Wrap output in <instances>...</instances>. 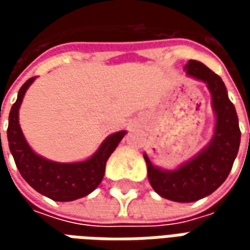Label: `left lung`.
Returning a JSON list of instances; mask_svg holds the SVG:
<instances>
[{
	"mask_svg": "<svg viewBox=\"0 0 250 250\" xmlns=\"http://www.w3.org/2000/svg\"><path fill=\"white\" fill-rule=\"evenodd\" d=\"M185 72L209 88L215 125L209 145L175 170L154 166L145 154L152 188L163 198L175 202H194L220 188L230 173L241 141L236 108L229 100L222 79L197 60H190Z\"/></svg>",
	"mask_w": 250,
	"mask_h": 250,
	"instance_id": "8db88e82",
	"label": "left lung"
}]
</instances>
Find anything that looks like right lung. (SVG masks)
<instances>
[{"mask_svg":"<svg viewBox=\"0 0 250 250\" xmlns=\"http://www.w3.org/2000/svg\"><path fill=\"white\" fill-rule=\"evenodd\" d=\"M36 77L20 88L16 103L9 114L8 142L20 174L28 184L48 198L59 202L75 201L92 193L102 182L105 163L125 135V131L107 136L92 157L82 162L60 163L36 154L25 139L19 123V109L22 99ZM1 142V134H0Z\"/></svg>","mask_w":250,"mask_h":250,"instance_id":"obj_1","label":"right lung"}]
</instances>
